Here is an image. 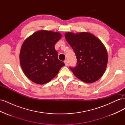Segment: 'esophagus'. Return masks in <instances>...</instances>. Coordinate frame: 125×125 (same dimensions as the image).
Segmentation results:
<instances>
[{"label":"esophagus","instance_id":"obj_1","mask_svg":"<svg viewBox=\"0 0 125 125\" xmlns=\"http://www.w3.org/2000/svg\"><path fill=\"white\" fill-rule=\"evenodd\" d=\"M64 63H65V65L66 66H67L68 65V61L67 60H65V61H64Z\"/></svg>","mask_w":125,"mask_h":125}]
</instances>
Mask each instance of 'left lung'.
<instances>
[{
    "label": "left lung",
    "mask_w": 125,
    "mask_h": 125,
    "mask_svg": "<svg viewBox=\"0 0 125 125\" xmlns=\"http://www.w3.org/2000/svg\"><path fill=\"white\" fill-rule=\"evenodd\" d=\"M65 37L77 59L75 67H69L75 76L86 83L99 80L104 73L108 61L107 51L101 41L87 32H67Z\"/></svg>",
    "instance_id": "left-lung-1"
}]
</instances>
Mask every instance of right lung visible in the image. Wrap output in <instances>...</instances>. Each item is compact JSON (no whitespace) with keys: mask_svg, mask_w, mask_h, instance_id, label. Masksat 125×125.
I'll return each instance as SVG.
<instances>
[{"mask_svg":"<svg viewBox=\"0 0 125 125\" xmlns=\"http://www.w3.org/2000/svg\"><path fill=\"white\" fill-rule=\"evenodd\" d=\"M62 34L52 31H37L26 39L22 45L20 62L30 80L43 84L50 81L65 66L58 59L55 45Z\"/></svg>","mask_w":125,"mask_h":125,"instance_id":"1","label":"right lung"}]
</instances>
